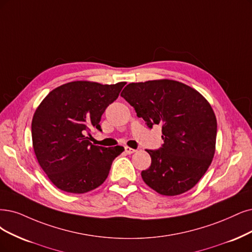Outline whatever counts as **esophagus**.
I'll return each mask as SVG.
<instances>
[{"mask_svg":"<svg viewBox=\"0 0 252 252\" xmlns=\"http://www.w3.org/2000/svg\"><path fill=\"white\" fill-rule=\"evenodd\" d=\"M125 152H126L127 155H132V154H134V153L136 152V150H134V148L128 147V146H126V148H125Z\"/></svg>","mask_w":252,"mask_h":252,"instance_id":"esophagus-1","label":"esophagus"}]
</instances>
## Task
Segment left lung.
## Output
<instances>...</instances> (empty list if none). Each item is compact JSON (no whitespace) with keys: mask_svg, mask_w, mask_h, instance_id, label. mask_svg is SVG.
Wrapping results in <instances>:
<instances>
[{"mask_svg":"<svg viewBox=\"0 0 252 252\" xmlns=\"http://www.w3.org/2000/svg\"><path fill=\"white\" fill-rule=\"evenodd\" d=\"M120 95L148 126H162L164 144L146 150L152 164L141 172L144 183L165 196L192 189L215 155L217 120L210 102L197 90L168 79L131 83Z\"/></svg>","mask_w":252,"mask_h":252,"instance_id":"left-lung-1","label":"left lung"}]
</instances>
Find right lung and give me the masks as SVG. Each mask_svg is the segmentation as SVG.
<instances>
[{
    "label": "right lung",
    "mask_w": 252,
    "mask_h": 252,
    "mask_svg": "<svg viewBox=\"0 0 252 252\" xmlns=\"http://www.w3.org/2000/svg\"><path fill=\"white\" fill-rule=\"evenodd\" d=\"M126 84L69 82L52 90L37 107L32 119L34 153L58 189L86 193L108 178L112 162L125 148L96 146L86 134L91 128L101 131L102 113Z\"/></svg>",
    "instance_id": "right-lung-1"
}]
</instances>
